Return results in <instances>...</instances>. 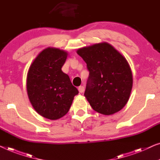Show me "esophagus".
<instances>
[{
	"label": "esophagus",
	"instance_id": "esophagus-1",
	"mask_svg": "<svg viewBox=\"0 0 160 160\" xmlns=\"http://www.w3.org/2000/svg\"><path fill=\"white\" fill-rule=\"evenodd\" d=\"M78 91H79L80 93H83L84 92V87L83 86H80L79 88H78Z\"/></svg>",
	"mask_w": 160,
	"mask_h": 160
}]
</instances>
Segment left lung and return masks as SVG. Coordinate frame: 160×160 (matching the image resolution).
Listing matches in <instances>:
<instances>
[{
    "label": "left lung",
    "mask_w": 160,
    "mask_h": 160,
    "mask_svg": "<svg viewBox=\"0 0 160 160\" xmlns=\"http://www.w3.org/2000/svg\"><path fill=\"white\" fill-rule=\"evenodd\" d=\"M77 53L90 72L84 95L91 107L103 115L120 111L129 100L133 80L127 59L107 42L78 48Z\"/></svg>",
    "instance_id": "obj_1"
}]
</instances>
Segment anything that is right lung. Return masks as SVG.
Returning a JSON list of instances; mask_svg holds the SVG:
<instances>
[{
    "label": "right lung",
    "mask_w": 160,
    "mask_h": 160,
    "mask_svg": "<svg viewBox=\"0 0 160 160\" xmlns=\"http://www.w3.org/2000/svg\"><path fill=\"white\" fill-rule=\"evenodd\" d=\"M68 52L48 47L38 53L27 75V92L34 109L49 120H58L69 110L78 89L62 67Z\"/></svg>",
    "instance_id": "obj_1"
}]
</instances>
